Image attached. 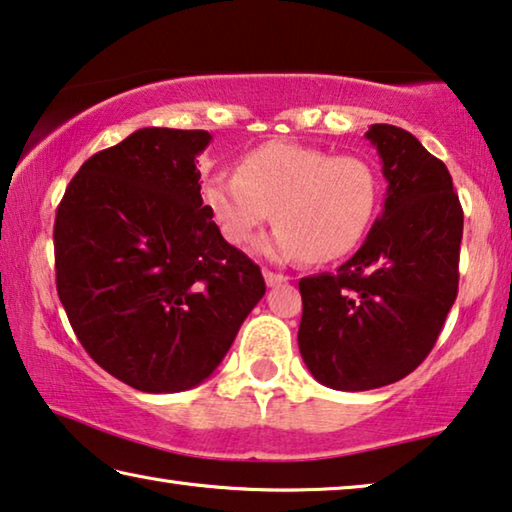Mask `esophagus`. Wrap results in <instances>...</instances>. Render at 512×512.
<instances>
[{
	"label": "esophagus",
	"instance_id": "obj_1",
	"mask_svg": "<svg viewBox=\"0 0 512 512\" xmlns=\"http://www.w3.org/2000/svg\"><path fill=\"white\" fill-rule=\"evenodd\" d=\"M263 279H265V283H267V286H270V288L281 286V283L288 281L286 274H279V272H272V270H263Z\"/></svg>",
	"mask_w": 512,
	"mask_h": 512
}]
</instances>
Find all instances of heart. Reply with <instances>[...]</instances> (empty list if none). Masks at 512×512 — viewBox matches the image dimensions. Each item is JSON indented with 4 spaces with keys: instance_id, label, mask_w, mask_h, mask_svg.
<instances>
[{
    "instance_id": "1",
    "label": "heart",
    "mask_w": 512,
    "mask_h": 512,
    "mask_svg": "<svg viewBox=\"0 0 512 512\" xmlns=\"http://www.w3.org/2000/svg\"><path fill=\"white\" fill-rule=\"evenodd\" d=\"M203 203L226 242L240 247L272 217L258 251L274 261H336L371 226L380 180L359 155H329L295 141H267L203 183Z\"/></svg>"
}]
</instances>
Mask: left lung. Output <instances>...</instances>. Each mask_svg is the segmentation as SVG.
Instances as JSON below:
<instances>
[{
  "label": "left lung",
  "mask_w": 512,
  "mask_h": 512,
  "mask_svg": "<svg viewBox=\"0 0 512 512\" xmlns=\"http://www.w3.org/2000/svg\"><path fill=\"white\" fill-rule=\"evenodd\" d=\"M387 199L364 245L338 270L300 281L297 343L306 368L338 391L387 387L435 345L458 297L462 206L446 164L396 125L375 123Z\"/></svg>",
  "instance_id": "obj_1"
}]
</instances>
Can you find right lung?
Wrapping results in <instances>:
<instances>
[{"mask_svg": "<svg viewBox=\"0 0 512 512\" xmlns=\"http://www.w3.org/2000/svg\"><path fill=\"white\" fill-rule=\"evenodd\" d=\"M206 130L141 128L86 160L54 219L57 293L84 350L146 393L201 384L265 295L201 199Z\"/></svg>", "mask_w": 512, "mask_h": 512, "instance_id": "right-lung-1", "label": "right lung"}]
</instances>
